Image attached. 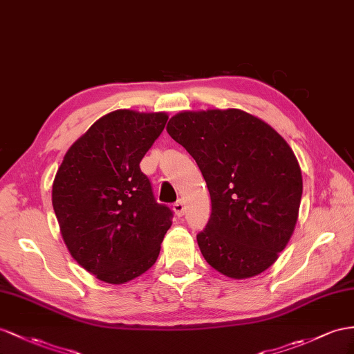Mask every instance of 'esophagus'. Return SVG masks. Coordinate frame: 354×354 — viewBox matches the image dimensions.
Masks as SVG:
<instances>
[{
	"instance_id": "esophagus-1",
	"label": "esophagus",
	"mask_w": 354,
	"mask_h": 354,
	"mask_svg": "<svg viewBox=\"0 0 354 354\" xmlns=\"http://www.w3.org/2000/svg\"><path fill=\"white\" fill-rule=\"evenodd\" d=\"M184 211H185V206H184V202L183 201H178L175 205H174V212L176 216H183L184 215Z\"/></svg>"
}]
</instances>
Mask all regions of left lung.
Returning a JSON list of instances; mask_svg holds the SVG:
<instances>
[{"instance_id":"8db88e82","label":"left lung","mask_w":354,"mask_h":354,"mask_svg":"<svg viewBox=\"0 0 354 354\" xmlns=\"http://www.w3.org/2000/svg\"><path fill=\"white\" fill-rule=\"evenodd\" d=\"M166 130L206 180L212 214L197 243L220 274L245 279L275 263L295 232L302 171L288 143L241 109L184 111Z\"/></svg>"}]
</instances>
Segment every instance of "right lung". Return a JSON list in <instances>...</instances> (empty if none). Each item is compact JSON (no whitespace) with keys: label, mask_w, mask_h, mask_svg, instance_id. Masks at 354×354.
<instances>
[{"label":"right lung","mask_w":354,"mask_h":354,"mask_svg":"<svg viewBox=\"0 0 354 354\" xmlns=\"http://www.w3.org/2000/svg\"><path fill=\"white\" fill-rule=\"evenodd\" d=\"M166 112L120 109L71 145L53 179L61 236L77 263L107 284H124L156 263L171 211L156 202L140 161Z\"/></svg>","instance_id":"1"}]
</instances>
